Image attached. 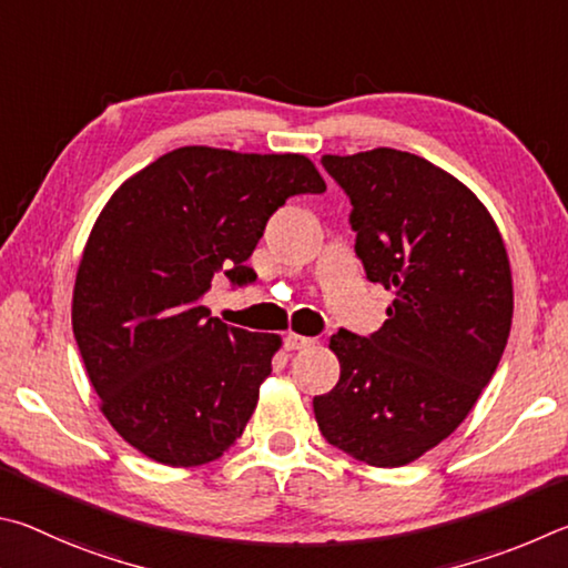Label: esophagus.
I'll return each mask as SVG.
<instances>
[{"mask_svg":"<svg viewBox=\"0 0 568 568\" xmlns=\"http://www.w3.org/2000/svg\"><path fill=\"white\" fill-rule=\"evenodd\" d=\"M314 344V339L312 336H302V334H294V332H290L284 336V346L290 352H296V349H306V346H312Z\"/></svg>","mask_w":568,"mask_h":568,"instance_id":"1","label":"esophagus"}]
</instances>
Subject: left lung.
I'll return each mask as SVG.
<instances>
[{
  "instance_id": "8db88e82",
  "label": "left lung",
  "mask_w": 568,
  "mask_h": 568,
  "mask_svg": "<svg viewBox=\"0 0 568 568\" xmlns=\"http://www.w3.org/2000/svg\"><path fill=\"white\" fill-rule=\"evenodd\" d=\"M352 202L366 278L394 292L379 332L339 329L342 374L314 396L324 439L372 466H404L459 426L499 366L511 329L509 256L459 179L399 149L324 154Z\"/></svg>"
}]
</instances>
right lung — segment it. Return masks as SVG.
<instances>
[{"label":"right lung","instance_id":"right-lung-1","mask_svg":"<svg viewBox=\"0 0 568 568\" xmlns=\"http://www.w3.org/2000/svg\"><path fill=\"white\" fill-rule=\"evenodd\" d=\"M326 192L302 154L174 149L116 189L79 262L72 326L116 434L166 466L214 462L242 436L276 334L204 306L214 274L256 282L246 258L278 206Z\"/></svg>","mask_w":568,"mask_h":568}]
</instances>
